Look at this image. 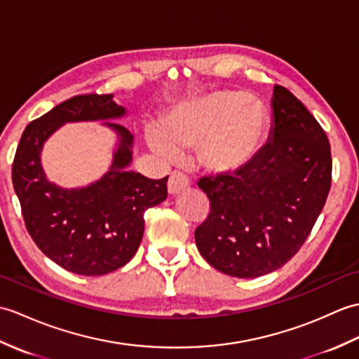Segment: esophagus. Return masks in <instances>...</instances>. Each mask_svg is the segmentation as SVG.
Instances as JSON below:
<instances>
[{
  "label": "esophagus",
  "mask_w": 359,
  "mask_h": 359,
  "mask_svg": "<svg viewBox=\"0 0 359 359\" xmlns=\"http://www.w3.org/2000/svg\"><path fill=\"white\" fill-rule=\"evenodd\" d=\"M190 186V180L187 175H184L182 172L175 170L172 172L169 182H167V187H169V194L172 195H178L181 194L182 190H186Z\"/></svg>",
  "instance_id": "esophagus-1"
}]
</instances>
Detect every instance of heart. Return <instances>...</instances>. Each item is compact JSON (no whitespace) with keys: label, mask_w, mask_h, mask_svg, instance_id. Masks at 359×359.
<instances>
[{"label":"heart","mask_w":359,"mask_h":359,"mask_svg":"<svg viewBox=\"0 0 359 359\" xmlns=\"http://www.w3.org/2000/svg\"><path fill=\"white\" fill-rule=\"evenodd\" d=\"M269 116L258 101L241 90H217L175 107L163 119L150 144L167 158L200 147V159L217 173H235L249 165L264 140Z\"/></svg>","instance_id":"heart-1"}]
</instances>
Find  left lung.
<instances>
[{
	"label": "left lung",
	"instance_id": "8db88e82",
	"mask_svg": "<svg viewBox=\"0 0 359 359\" xmlns=\"http://www.w3.org/2000/svg\"><path fill=\"white\" fill-rule=\"evenodd\" d=\"M270 142L235 173L203 177L210 212L195 230L203 258L219 272L257 278L283 267L306 243L327 200V135L283 86L273 89Z\"/></svg>",
	"mask_w": 359,
	"mask_h": 359
}]
</instances>
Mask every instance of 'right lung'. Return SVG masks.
<instances>
[{"mask_svg":"<svg viewBox=\"0 0 359 359\" xmlns=\"http://www.w3.org/2000/svg\"><path fill=\"white\" fill-rule=\"evenodd\" d=\"M112 95H78L34 119L24 129L12 164V182L24 224L46 257L72 273L98 276L123 267L137 253L144 213L167 198V178L149 180L129 170L133 137L106 123L121 141L110 170L84 189H61L46 180L39 163L44 141L69 121L123 116Z\"/></svg>","mask_w":359,"mask_h":359,"instance_id":"right-lung-1","label":"right lung"}]
</instances>
